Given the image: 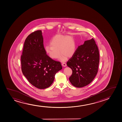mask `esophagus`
<instances>
[{
  "instance_id": "1",
  "label": "esophagus",
  "mask_w": 122,
  "mask_h": 122,
  "mask_svg": "<svg viewBox=\"0 0 122 122\" xmlns=\"http://www.w3.org/2000/svg\"><path fill=\"white\" fill-rule=\"evenodd\" d=\"M62 65L64 66V67H65L66 66V64L65 63H62Z\"/></svg>"
}]
</instances>
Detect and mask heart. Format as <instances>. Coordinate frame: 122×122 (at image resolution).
<instances>
[{"instance_id": "1", "label": "heart", "mask_w": 122, "mask_h": 122, "mask_svg": "<svg viewBox=\"0 0 122 122\" xmlns=\"http://www.w3.org/2000/svg\"><path fill=\"white\" fill-rule=\"evenodd\" d=\"M45 51L49 57L53 59L60 57V51L63 55L67 57H70L75 52V43L70 36H56L51 40L50 45L45 47ZM65 59L64 57L61 58L63 61Z\"/></svg>"}]
</instances>
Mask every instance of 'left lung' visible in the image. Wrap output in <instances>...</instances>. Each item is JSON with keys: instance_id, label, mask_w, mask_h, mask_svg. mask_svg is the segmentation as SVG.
<instances>
[{"instance_id": "left-lung-1", "label": "left lung", "mask_w": 122, "mask_h": 122, "mask_svg": "<svg viewBox=\"0 0 122 122\" xmlns=\"http://www.w3.org/2000/svg\"><path fill=\"white\" fill-rule=\"evenodd\" d=\"M99 62V51L94 38L85 41L67 62L72 70L69 78L71 84L79 88L89 84L98 72Z\"/></svg>"}]
</instances>
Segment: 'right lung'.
I'll return each instance as SVG.
<instances>
[{"mask_svg":"<svg viewBox=\"0 0 122 122\" xmlns=\"http://www.w3.org/2000/svg\"><path fill=\"white\" fill-rule=\"evenodd\" d=\"M42 34L38 30L28 36L21 56L22 74L31 84L40 89L50 86L56 74L62 69L60 61L47 55Z\"/></svg>","mask_w":122,"mask_h":122,"instance_id":"1","label":"right lung"}]
</instances>
